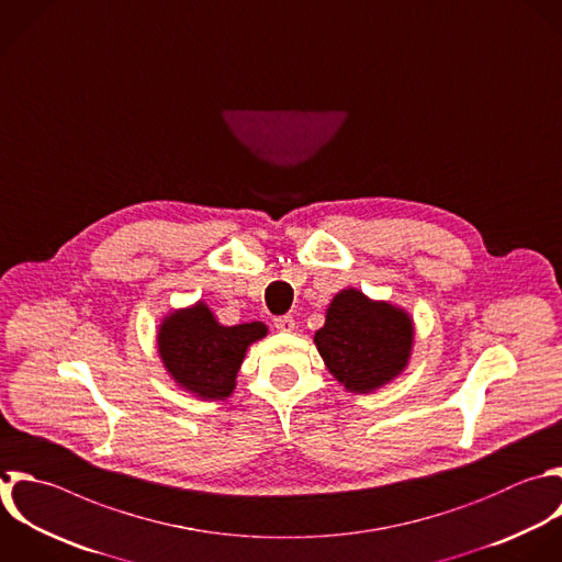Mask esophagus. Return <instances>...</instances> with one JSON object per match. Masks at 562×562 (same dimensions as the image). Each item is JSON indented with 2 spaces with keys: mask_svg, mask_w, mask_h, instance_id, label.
I'll list each match as a JSON object with an SVG mask.
<instances>
[{
  "mask_svg": "<svg viewBox=\"0 0 562 562\" xmlns=\"http://www.w3.org/2000/svg\"><path fill=\"white\" fill-rule=\"evenodd\" d=\"M274 327L279 331H292L294 329V318L292 316H277L274 318Z\"/></svg>",
  "mask_w": 562,
  "mask_h": 562,
  "instance_id": "esophagus-1",
  "label": "esophagus"
}]
</instances>
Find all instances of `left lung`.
I'll list each match as a JSON object with an SVG mask.
<instances>
[{"label":"left lung","mask_w":562,"mask_h":562,"mask_svg":"<svg viewBox=\"0 0 562 562\" xmlns=\"http://www.w3.org/2000/svg\"><path fill=\"white\" fill-rule=\"evenodd\" d=\"M314 342L329 373L347 391L369 393L406 367L413 321L404 310L349 288L334 296Z\"/></svg>","instance_id":"left-lung-1"}]
</instances>
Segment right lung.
<instances>
[{
  "instance_id": "right-lung-1",
  "label": "right lung",
  "mask_w": 562,
  "mask_h": 562,
  "mask_svg": "<svg viewBox=\"0 0 562 562\" xmlns=\"http://www.w3.org/2000/svg\"><path fill=\"white\" fill-rule=\"evenodd\" d=\"M266 334L263 323L224 327L204 303H198L165 318L158 331V351L182 389L202 400H224L235 389L248 345Z\"/></svg>"
}]
</instances>
